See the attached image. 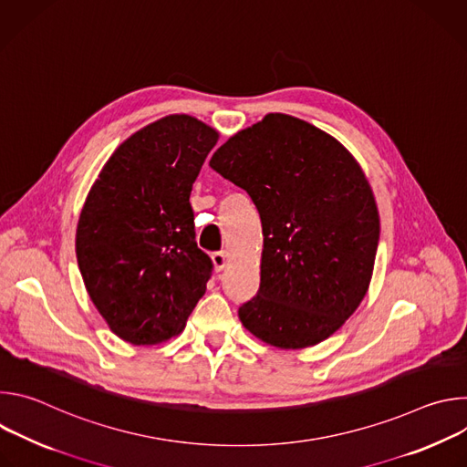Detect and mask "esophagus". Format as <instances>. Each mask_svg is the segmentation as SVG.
Instances as JSON below:
<instances>
[{
  "mask_svg": "<svg viewBox=\"0 0 467 467\" xmlns=\"http://www.w3.org/2000/svg\"><path fill=\"white\" fill-rule=\"evenodd\" d=\"M213 262H214V270L222 272L227 265V253L225 251H216L213 253Z\"/></svg>",
  "mask_w": 467,
  "mask_h": 467,
  "instance_id": "1",
  "label": "esophagus"
}]
</instances>
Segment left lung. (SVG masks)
Instances as JSON below:
<instances>
[{
  "mask_svg": "<svg viewBox=\"0 0 467 467\" xmlns=\"http://www.w3.org/2000/svg\"><path fill=\"white\" fill-rule=\"evenodd\" d=\"M209 164L249 193L262 222L260 288L240 321L281 349L323 342L358 308L373 274L380 222L362 168L288 114L236 132Z\"/></svg>",
  "mask_w": 467,
  "mask_h": 467,
  "instance_id": "obj_1",
  "label": "left lung"
}]
</instances>
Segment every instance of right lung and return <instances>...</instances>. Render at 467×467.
Listing matches in <instances>:
<instances>
[{"label": "right lung", "instance_id": "right-lung-1", "mask_svg": "<svg viewBox=\"0 0 467 467\" xmlns=\"http://www.w3.org/2000/svg\"><path fill=\"white\" fill-rule=\"evenodd\" d=\"M218 132L188 114L129 137L88 192L76 234L87 292L110 330L135 346L184 328L213 275L197 247L190 192Z\"/></svg>", "mask_w": 467, "mask_h": 467}]
</instances>
